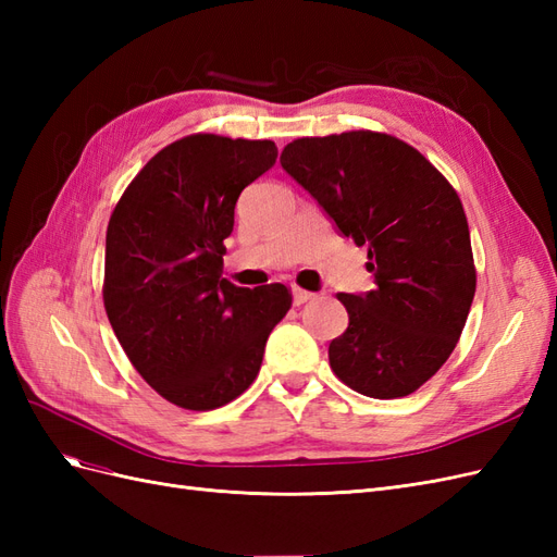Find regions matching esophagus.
Segmentation results:
<instances>
[{
	"label": "esophagus",
	"mask_w": 557,
	"mask_h": 557,
	"mask_svg": "<svg viewBox=\"0 0 557 557\" xmlns=\"http://www.w3.org/2000/svg\"><path fill=\"white\" fill-rule=\"evenodd\" d=\"M313 297H315V293L301 290V288H293V305H295V307L307 305V301H309V299H313Z\"/></svg>",
	"instance_id": "esophagus-1"
}]
</instances>
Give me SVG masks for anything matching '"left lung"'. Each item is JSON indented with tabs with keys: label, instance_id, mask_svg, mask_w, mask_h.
<instances>
[{
	"label": "left lung",
	"instance_id": "left-lung-1",
	"mask_svg": "<svg viewBox=\"0 0 557 557\" xmlns=\"http://www.w3.org/2000/svg\"><path fill=\"white\" fill-rule=\"evenodd\" d=\"M281 166L367 246L376 283L339 293L348 327L330 344L332 372L367 397L411 395L448 360L476 293L458 193L413 146L369 129L295 139Z\"/></svg>",
	"mask_w": 557,
	"mask_h": 557
}]
</instances>
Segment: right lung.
Wrapping results in <instances>:
<instances>
[{
	"label": "right lung",
	"instance_id": "obj_1",
	"mask_svg": "<svg viewBox=\"0 0 557 557\" xmlns=\"http://www.w3.org/2000/svg\"><path fill=\"white\" fill-rule=\"evenodd\" d=\"M274 141L190 134L146 162L107 227L104 309L141 379L166 401L211 411L256 381L293 297L223 278L234 205L276 162Z\"/></svg>",
	"mask_w": 557,
	"mask_h": 557
}]
</instances>
